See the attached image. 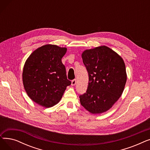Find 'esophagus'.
<instances>
[{
    "instance_id": "1",
    "label": "esophagus",
    "mask_w": 150,
    "mask_h": 150,
    "mask_svg": "<svg viewBox=\"0 0 150 150\" xmlns=\"http://www.w3.org/2000/svg\"><path fill=\"white\" fill-rule=\"evenodd\" d=\"M76 80L74 79V80H72V83H71V84H72V86H75L76 84Z\"/></svg>"
}]
</instances>
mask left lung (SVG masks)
<instances>
[{"label":"left lung","instance_id":"obj_1","mask_svg":"<svg viewBox=\"0 0 150 150\" xmlns=\"http://www.w3.org/2000/svg\"><path fill=\"white\" fill-rule=\"evenodd\" d=\"M89 75L86 92L80 96L81 105L92 114L111 108L123 93L127 73L123 59L106 46L86 50L82 53Z\"/></svg>","mask_w":150,"mask_h":150}]
</instances>
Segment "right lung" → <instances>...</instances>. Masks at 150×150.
Masks as SVG:
<instances>
[{"label": "right lung", "mask_w": 150, "mask_h": 150, "mask_svg": "<svg viewBox=\"0 0 150 150\" xmlns=\"http://www.w3.org/2000/svg\"><path fill=\"white\" fill-rule=\"evenodd\" d=\"M66 51V48L47 44L27 59L22 73L23 86L28 97L38 105L50 108L57 104L71 84L61 61Z\"/></svg>", "instance_id": "1"}]
</instances>
